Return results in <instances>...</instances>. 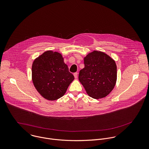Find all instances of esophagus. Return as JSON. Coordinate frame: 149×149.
<instances>
[{
  "instance_id": "obj_1",
  "label": "esophagus",
  "mask_w": 149,
  "mask_h": 149,
  "mask_svg": "<svg viewBox=\"0 0 149 149\" xmlns=\"http://www.w3.org/2000/svg\"><path fill=\"white\" fill-rule=\"evenodd\" d=\"M77 75H78V73L77 72L74 73V76L75 78H77Z\"/></svg>"
}]
</instances>
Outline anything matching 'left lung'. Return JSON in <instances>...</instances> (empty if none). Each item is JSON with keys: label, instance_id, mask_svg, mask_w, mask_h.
I'll return each instance as SVG.
<instances>
[{"label": "left lung", "instance_id": "obj_1", "mask_svg": "<svg viewBox=\"0 0 149 149\" xmlns=\"http://www.w3.org/2000/svg\"><path fill=\"white\" fill-rule=\"evenodd\" d=\"M84 64L78 78L88 95L95 99L106 97L116 84L115 61L105 53L94 51L84 58Z\"/></svg>", "mask_w": 149, "mask_h": 149}]
</instances>
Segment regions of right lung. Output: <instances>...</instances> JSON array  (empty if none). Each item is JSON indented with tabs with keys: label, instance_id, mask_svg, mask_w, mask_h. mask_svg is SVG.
<instances>
[{
	"label": "right lung",
	"instance_id": "obj_1",
	"mask_svg": "<svg viewBox=\"0 0 149 149\" xmlns=\"http://www.w3.org/2000/svg\"><path fill=\"white\" fill-rule=\"evenodd\" d=\"M31 72L36 89L51 101L61 97L74 79L61 55L52 51L45 52L33 61Z\"/></svg>",
	"mask_w": 149,
	"mask_h": 149
}]
</instances>
